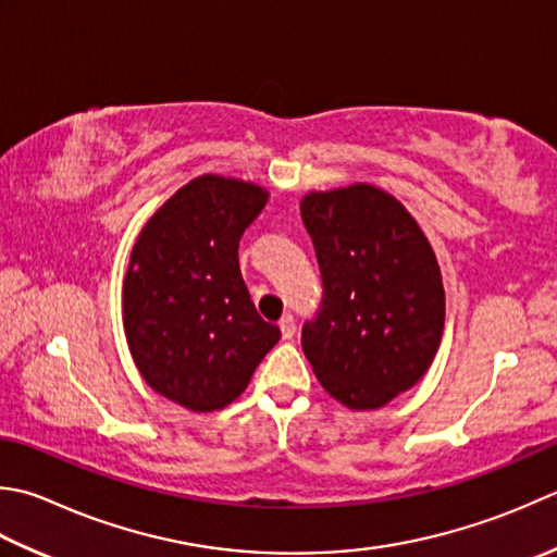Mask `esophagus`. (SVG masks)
I'll return each instance as SVG.
<instances>
[{"label": "esophagus", "instance_id": "1", "mask_svg": "<svg viewBox=\"0 0 557 557\" xmlns=\"http://www.w3.org/2000/svg\"><path fill=\"white\" fill-rule=\"evenodd\" d=\"M280 331H282V337H285V341H292L294 333H297V321H294V315H289V313L282 315Z\"/></svg>", "mask_w": 557, "mask_h": 557}]
</instances>
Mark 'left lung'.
I'll return each mask as SVG.
<instances>
[{"instance_id":"left-lung-1","label":"left lung","mask_w":557,"mask_h":557,"mask_svg":"<svg viewBox=\"0 0 557 557\" xmlns=\"http://www.w3.org/2000/svg\"><path fill=\"white\" fill-rule=\"evenodd\" d=\"M323 299L301 329L321 386L352 410L386 406L428 372L444 331V285L422 228L369 183L301 200Z\"/></svg>"}]
</instances>
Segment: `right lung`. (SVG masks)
Instances as JSON below:
<instances>
[{
	"instance_id": "add662e5",
	"label": "right lung",
	"mask_w": 557,
	"mask_h": 557,
	"mask_svg": "<svg viewBox=\"0 0 557 557\" xmlns=\"http://www.w3.org/2000/svg\"><path fill=\"white\" fill-rule=\"evenodd\" d=\"M265 202L260 185L205 173L159 207L129 256V352L157 394L188 410L236 400L280 341L238 270V242Z\"/></svg>"
}]
</instances>
